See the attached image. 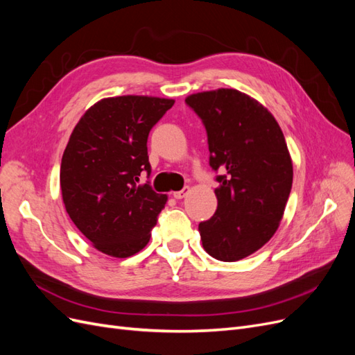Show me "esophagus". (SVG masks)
<instances>
[{"mask_svg":"<svg viewBox=\"0 0 355 355\" xmlns=\"http://www.w3.org/2000/svg\"><path fill=\"white\" fill-rule=\"evenodd\" d=\"M188 192H189V187H184L180 191L173 192V197H175L176 200H182V198H184V197L188 194Z\"/></svg>","mask_w":355,"mask_h":355,"instance_id":"esophagus-1","label":"esophagus"}]
</instances>
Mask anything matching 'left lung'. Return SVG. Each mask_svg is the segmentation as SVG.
Here are the masks:
<instances>
[{
    "label": "left lung",
    "mask_w": 355,
    "mask_h": 355,
    "mask_svg": "<svg viewBox=\"0 0 355 355\" xmlns=\"http://www.w3.org/2000/svg\"><path fill=\"white\" fill-rule=\"evenodd\" d=\"M185 103L206 127L209 164L216 171L218 209L198 225L214 259L235 262L275 234L293 182L280 125L263 106L239 90L191 94Z\"/></svg>",
    "instance_id": "left-lung-1"
}]
</instances>
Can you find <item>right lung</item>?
<instances>
[{
  "instance_id": "right-lung-1",
  "label": "right lung",
  "mask_w": 355,
  "mask_h": 355,
  "mask_svg": "<svg viewBox=\"0 0 355 355\" xmlns=\"http://www.w3.org/2000/svg\"><path fill=\"white\" fill-rule=\"evenodd\" d=\"M175 101L148 96L102 99L75 125L60 164L71 220L96 249L114 257L142 250L167 197L141 184L151 175L148 136Z\"/></svg>"
}]
</instances>
